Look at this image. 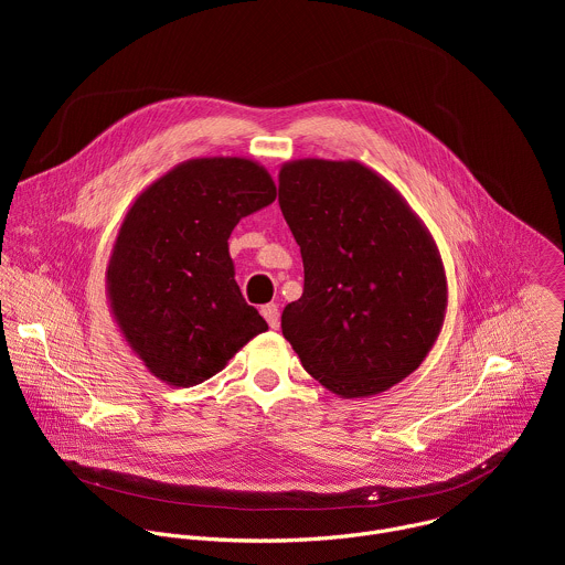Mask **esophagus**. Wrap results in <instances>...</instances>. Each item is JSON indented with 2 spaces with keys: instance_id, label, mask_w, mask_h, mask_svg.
<instances>
[{
  "instance_id": "34e87169",
  "label": "esophagus",
  "mask_w": 565,
  "mask_h": 565,
  "mask_svg": "<svg viewBox=\"0 0 565 565\" xmlns=\"http://www.w3.org/2000/svg\"><path fill=\"white\" fill-rule=\"evenodd\" d=\"M262 315L266 317L270 329H279V306H277V303H266V306H262Z\"/></svg>"
}]
</instances>
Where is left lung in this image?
<instances>
[{"label":"left lung","instance_id":"left-lung-1","mask_svg":"<svg viewBox=\"0 0 565 565\" xmlns=\"http://www.w3.org/2000/svg\"><path fill=\"white\" fill-rule=\"evenodd\" d=\"M279 205L303 259V292L281 315L301 366L340 397L412 375L447 312V275L423 218L360 160L297 158Z\"/></svg>","mask_w":565,"mask_h":565}]
</instances>
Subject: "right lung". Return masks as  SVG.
I'll return each mask as SVG.
<instances>
[{"mask_svg":"<svg viewBox=\"0 0 565 565\" xmlns=\"http://www.w3.org/2000/svg\"><path fill=\"white\" fill-rule=\"evenodd\" d=\"M275 196L257 160L205 156L179 163L129 205L105 273L107 301L153 377L196 386L268 331L234 281L227 238Z\"/></svg>","mask_w":565,"mask_h":565,"instance_id":"add662e5","label":"right lung"}]
</instances>
